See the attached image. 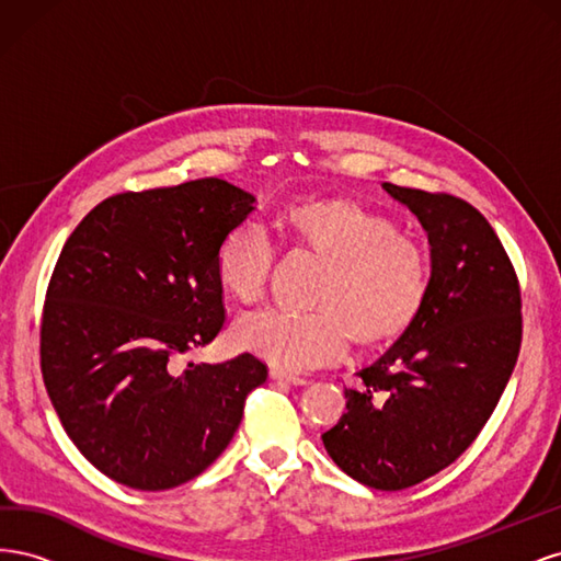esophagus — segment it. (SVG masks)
I'll list each match as a JSON object with an SVG mask.
<instances>
[{
    "label": "esophagus",
    "instance_id": "34e87169",
    "mask_svg": "<svg viewBox=\"0 0 561 561\" xmlns=\"http://www.w3.org/2000/svg\"><path fill=\"white\" fill-rule=\"evenodd\" d=\"M271 379H276V381H287V383H293V386H304V383H309V379H307V377L295 375V371H285V369H280V367H274V369H271Z\"/></svg>",
    "mask_w": 561,
    "mask_h": 561
}]
</instances>
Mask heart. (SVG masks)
<instances>
[{"instance_id":"b5f03b06","label":"heart","mask_w":561,"mask_h":561,"mask_svg":"<svg viewBox=\"0 0 561 561\" xmlns=\"http://www.w3.org/2000/svg\"><path fill=\"white\" fill-rule=\"evenodd\" d=\"M295 248L325 260L313 311L268 307L233 325V342L276 367L307 369L363 346L396 342L410 330L431 290V262L421 243L390 219L351 201H311L287 210ZM276 243L257 219L236 225L217 248L215 274L239 304L264 297Z\"/></svg>"}]
</instances>
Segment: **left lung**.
I'll list each match as a JSON object with an SVG mask.
<instances>
[{
  "label": "left lung",
  "mask_w": 561,
  "mask_h": 561,
  "mask_svg": "<svg viewBox=\"0 0 561 561\" xmlns=\"http://www.w3.org/2000/svg\"><path fill=\"white\" fill-rule=\"evenodd\" d=\"M431 243V290L414 325L346 388V412L322 433L353 480L398 491L454 463L503 396L522 346V295L484 215L451 194L383 182Z\"/></svg>",
  "instance_id": "obj_1"
}]
</instances>
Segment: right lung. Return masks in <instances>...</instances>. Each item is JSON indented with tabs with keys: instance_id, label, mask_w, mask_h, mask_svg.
Listing matches in <instances>:
<instances>
[{
	"instance_id": "add662e5",
	"label": "right lung",
	"mask_w": 561,
	"mask_h": 561,
	"mask_svg": "<svg viewBox=\"0 0 561 561\" xmlns=\"http://www.w3.org/2000/svg\"><path fill=\"white\" fill-rule=\"evenodd\" d=\"M219 178L105 198L62 245L48 280L39 355L54 410L77 449L118 484L163 491L227 449L268 369L173 360L225 328L215 254L254 210Z\"/></svg>"
}]
</instances>
